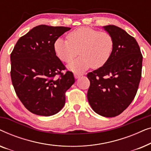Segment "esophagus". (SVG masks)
I'll return each instance as SVG.
<instances>
[{
    "label": "esophagus",
    "instance_id": "34e87169",
    "mask_svg": "<svg viewBox=\"0 0 151 151\" xmlns=\"http://www.w3.org/2000/svg\"><path fill=\"white\" fill-rule=\"evenodd\" d=\"M82 75H83V74L81 73H79V72H76V73H74V76H75L76 78H80V76H82Z\"/></svg>",
    "mask_w": 151,
    "mask_h": 151
}]
</instances>
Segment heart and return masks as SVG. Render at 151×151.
<instances>
[{
  "mask_svg": "<svg viewBox=\"0 0 151 151\" xmlns=\"http://www.w3.org/2000/svg\"><path fill=\"white\" fill-rule=\"evenodd\" d=\"M67 39H56L53 49L64 63L71 62L80 53L81 55L68 65L72 71L102 67L110 59L114 49V39L111 34L88 27L72 31L67 34Z\"/></svg>",
  "mask_w": 151,
  "mask_h": 151,
  "instance_id": "b5f03b06",
  "label": "heart"
}]
</instances>
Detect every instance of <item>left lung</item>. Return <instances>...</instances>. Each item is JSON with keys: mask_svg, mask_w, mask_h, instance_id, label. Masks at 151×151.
<instances>
[{"mask_svg": "<svg viewBox=\"0 0 151 151\" xmlns=\"http://www.w3.org/2000/svg\"><path fill=\"white\" fill-rule=\"evenodd\" d=\"M114 39V49L109 61L89 72L87 92L95 112L106 117L123 112L135 98L142 76V54L133 36L115 25L103 27Z\"/></svg>", "mask_w": 151, "mask_h": 151, "instance_id": "left-lung-1", "label": "left lung"}]
</instances>
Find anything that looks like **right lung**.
<instances>
[{"instance_id": "obj_1", "label": "right lung", "mask_w": 151, "mask_h": 151, "mask_svg": "<svg viewBox=\"0 0 151 151\" xmlns=\"http://www.w3.org/2000/svg\"><path fill=\"white\" fill-rule=\"evenodd\" d=\"M71 29L40 24L20 37L10 55L14 90L24 107L34 114L50 116L65 104V93L74 82L53 49L56 39Z\"/></svg>"}]
</instances>
